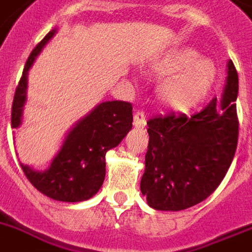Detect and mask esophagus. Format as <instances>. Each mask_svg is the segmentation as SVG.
Returning <instances> with one entry per match:
<instances>
[{
    "label": "esophagus",
    "instance_id": "obj_1",
    "mask_svg": "<svg viewBox=\"0 0 252 252\" xmlns=\"http://www.w3.org/2000/svg\"><path fill=\"white\" fill-rule=\"evenodd\" d=\"M133 126L136 129H144L146 126V116L142 111L136 112L133 116Z\"/></svg>",
    "mask_w": 252,
    "mask_h": 252
}]
</instances>
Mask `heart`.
<instances>
[{"instance_id":"1","label":"heart","mask_w":252,"mask_h":252,"mask_svg":"<svg viewBox=\"0 0 252 252\" xmlns=\"http://www.w3.org/2000/svg\"><path fill=\"white\" fill-rule=\"evenodd\" d=\"M157 78H168L158 90L162 106L174 111H187L207 98L215 86L217 72L207 59L189 47H179L158 57L152 65Z\"/></svg>"}]
</instances>
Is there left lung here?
<instances>
[{
  "label": "left lung",
  "mask_w": 252,
  "mask_h": 252,
  "mask_svg": "<svg viewBox=\"0 0 252 252\" xmlns=\"http://www.w3.org/2000/svg\"><path fill=\"white\" fill-rule=\"evenodd\" d=\"M238 73L227 61L221 102L203 111L159 115L148 122L149 145L142 195L157 211H183L205 200L222 182L238 144Z\"/></svg>",
  "instance_id": "1"
}]
</instances>
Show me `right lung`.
I'll return each mask as SVG.
<instances>
[{"mask_svg": "<svg viewBox=\"0 0 252 252\" xmlns=\"http://www.w3.org/2000/svg\"><path fill=\"white\" fill-rule=\"evenodd\" d=\"M51 30L33 48L26 63L14 95L11 128L22 124L27 99V77L37 55L55 33ZM132 104L122 100L99 103L73 126L64 138L59 153L44 171L21 163L30 183L51 199L65 203L85 201L100 189L106 176V153L118 146L132 129Z\"/></svg>", "mask_w": 252, "mask_h": 252, "instance_id": "add662e5", "label": "right lung"}]
</instances>
